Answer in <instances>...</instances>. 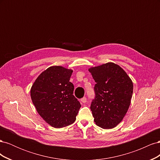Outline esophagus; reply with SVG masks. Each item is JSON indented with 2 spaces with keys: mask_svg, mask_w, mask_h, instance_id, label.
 <instances>
[{
  "mask_svg": "<svg viewBox=\"0 0 160 160\" xmlns=\"http://www.w3.org/2000/svg\"><path fill=\"white\" fill-rule=\"evenodd\" d=\"M81 103H85L87 102V98H85V97H84V98H83L81 99Z\"/></svg>",
  "mask_w": 160,
  "mask_h": 160,
  "instance_id": "obj_1",
  "label": "esophagus"
}]
</instances>
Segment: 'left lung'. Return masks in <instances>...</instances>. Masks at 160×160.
I'll use <instances>...</instances> for the list:
<instances>
[{
    "label": "left lung",
    "mask_w": 160,
    "mask_h": 160,
    "mask_svg": "<svg viewBox=\"0 0 160 160\" xmlns=\"http://www.w3.org/2000/svg\"><path fill=\"white\" fill-rule=\"evenodd\" d=\"M96 84L91 110L97 125L112 129L122 122L131 103L133 85L125 71L113 62L89 69Z\"/></svg>",
    "instance_id": "obj_1"
}]
</instances>
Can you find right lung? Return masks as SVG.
Returning <instances> with one entry per match:
<instances>
[{"label":"right lung","instance_id":"add662e5","mask_svg":"<svg viewBox=\"0 0 160 160\" xmlns=\"http://www.w3.org/2000/svg\"><path fill=\"white\" fill-rule=\"evenodd\" d=\"M72 70L52 66L40 74L31 89V97L38 113L51 126L61 128L75 122L81 108L72 95L69 81Z\"/></svg>","mask_w":160,"mask_h":160}]
</instances>
